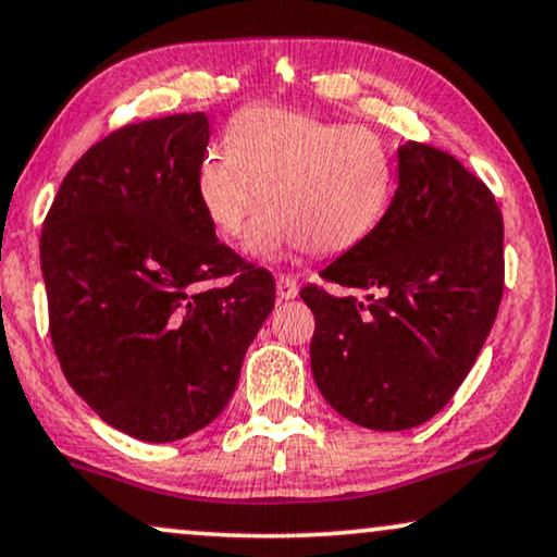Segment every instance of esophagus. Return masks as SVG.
<instances>
[{"label":"esophagus","mask_w":557,"mask_h":557,"mask_svg":"<svg viewBox=\"0 0 557 557\" xmlns=\"http://www.w3.org/2000/svg\"><path fill=\"white\" fill-rule=\"evenodd\" d=\"M298 295V283L290 274H280L277 277V298L280 300H293Z\"/></svg>","instance_id":"1"}]
</instances>
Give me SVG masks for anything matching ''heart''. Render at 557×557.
Returning a JSON list of instances; mask_svg holds the SVG:
<instances>
[{
	"label": "heart",
	"instance_id": "b5f03b06",
	"mask_svg": "<svg viewBox=\"0 0 557 557\" xmlns=\"http://www.w3.org/2000/svg\"><path fill=\"white\" fill-rule=\"evenodd\" d=\"M196 170L198 203L221 236H249L259 259L306 247L338 257L364 244L387 219L397 168L380 132L364 124L280 107H249L228 124Z\"/></svg>",
	"mask_w": 557,
	"mask_h": 557
}]
</instances>
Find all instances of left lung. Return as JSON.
<instances>
[{
	"label": "left lung",
	"instance_id": "8db88e82",
	"mask_svg": "<svg viewBox=\"0 0 557 557\" xmlns=\"http://www.w3.org/2000/svg\"><path fill=\"white\" fill-rule=\"evenodd\" d=\"M387 219L306 285L310 369L333 410L361 428L407 430L450 403L504 293V221L454 154L407 143Z\"/></svg>",
	"mask_w": 557,
	"mask_h": 557
}]
</instances>
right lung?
Listing matches in <instances>:
<instances>
[{"label": "right lung", "mask_w": 557, "mask_h": 557, "mask_svg": "<svg viewBox=\"0 0 557 557\" xmlns=\"http://www.w3.org/2000/svg\"><path fill=\"white\" fill-rule=\"evenodd\" d=\"M203 111L111 132L63 177L40 234L50 338L111 428L170 443L219 418L274 308V280L198 203ZM230 283L209 288L213 278Z\"/></svg>", "instance_id": "1"}]
</instances>
